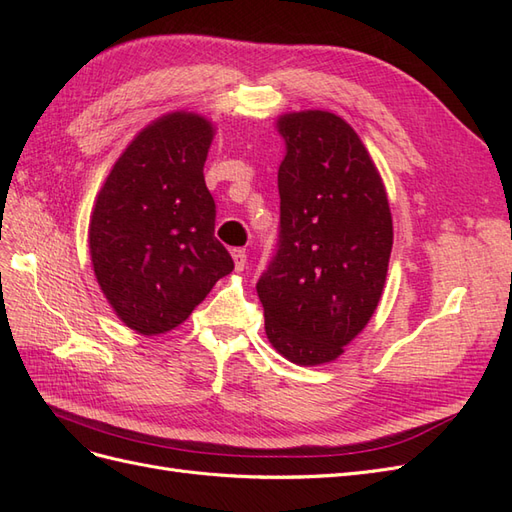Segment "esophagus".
Returning a JSON list of instances; mask_svg holds the SVG:
<instances>
[{"instance_id":"obj_1","label":"esophagus","mask_w":512,"mask_h":512,"mask_svg":"<svg viewBox=\"0 0 512 512\" xmlns=\"http://www.w3.org/2000/svg\"><path fill=\"white\" fill-rule=\"evenodd\" d=\"M232 260H235V269H237V271H243L245 262H247L245 250H241V247H235V250H232Z\"/></svg>"}]
</instances>
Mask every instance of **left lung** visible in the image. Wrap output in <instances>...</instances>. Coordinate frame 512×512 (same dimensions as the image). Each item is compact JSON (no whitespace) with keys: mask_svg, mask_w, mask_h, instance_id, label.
I'll list each match as a JSON object with an SVG mask.
<instances>
[{"mask_svg":"<svg viewBox=\"0 0 512 512\" xmlns=\"http://www.w3.org/2000/svg\"><path fill=\"white\" fill-rule=\"evenodd\" d=\"M280 239L256 284L273 348L297 365L335 361L369 322L389 269V200L365 145L327 111L280 117Z\"/></svg>","mask_w":512,"mask_h":512,"instance_id":"1","label":"left lung"}]
</instances>
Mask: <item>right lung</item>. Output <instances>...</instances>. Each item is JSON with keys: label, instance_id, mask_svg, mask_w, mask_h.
<instances>
[{"label": "right lung", "instance_id": "add662e5", "mask_svg": "<svg viewBox=\"0 0 512 512\" xmlns=\"http://www.w3.org/2000/svg\"><path fill=\"white\" fill-rule=\"evenodd\" d=\"M211 123L192 113L153 121L115 162L89 222L98 284L130 329L158 335L192 314L235 269L215 239L205 183Z\"/></svg>", "mask_w": 512, "mask_h": 512}]
</instances>
